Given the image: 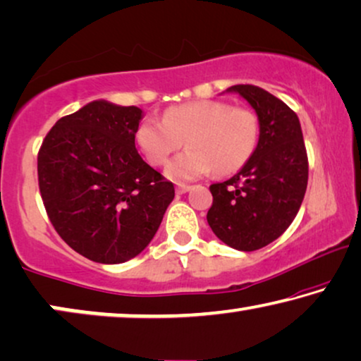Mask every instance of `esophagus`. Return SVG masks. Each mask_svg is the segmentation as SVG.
<instances>
[{
  "mask_svg": "<svg viewBox=\"0 0 361 361\" xmlns=\"http://www.w3.org/2000/svg\"><path fill=\"white\" fill-rule=\"evenodd\" d=\"M192 189V187L190 185H185V184H179V185H177L176 187V192L177 193H179V195H182V193H187V192H189Z\"/></svg>",
  "mask_w": 361,
  "mask_h": 361,
  "instance_id": "obj_1",
  "label": "esophagus"
}]
</instances>
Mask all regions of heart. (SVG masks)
Segmentation results:
<instances>
[{"label":"heart","mask_w":361,"mask_h":361,"mask_svg":"<svg viewBox=\"0 0 361 361\" xmlns=\"http://www.w3.org/2000/svg\"><path fill=\"white\" fill-rule=\"evenodd\" d=\"M189 146L171 161L166 176L187 182L212 169L226 176L247 163L259 143V120L247 109L221 101H192L172 106L163 120L146 117L135 130V143L149 164L161 166L182 145Z\"/></svg>","instance_id":"obj_1"}]
</instances>
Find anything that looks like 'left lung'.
Here are the masks:
<instances>
[{
  "instance_id": "obj_1",
  "label": "left lung",
  "mask_w": 361,
  "mask_h": 361,
  "mask_svg": "<svg viewBox=\"0 0 361 361\" xmlns=\"http://www.w3.org/2000/svg\"><path fill=\"white\" fill-rule=\"evenodd\" d=\"M259 120V143L238 174L210 185L207 221L219 241L244 252L257 250L286 231L307 185V154L300 118L283 101L252 85H236Z\"/></svg>"
}]
</instances>
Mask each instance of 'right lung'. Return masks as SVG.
Listing matches in <instances>:
<instances>
[{
	"label": "right lung",
	"mask_w": 361,
	"mask_h": 361,
	"mask_svg": "<svg viewBox=\"0 0 361 361\" xmlns=\"http://www.w3.org/2000/svg\"><path fill=\"white\" fill-rule=\"evenodd\" d=\"M140 107L92 101L56 122L40 146L39 187L61 239L99 264L137 257L158 231L174 185L135 148Z\"/></svg>",
	"instance_id": "add662e5"
}]
</instances>
